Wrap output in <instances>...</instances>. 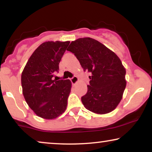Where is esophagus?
<instances>
[{
	"label": "esophagus",
	"instance_id": "esophagus-1",
	"mask_svg": "<svg viewBox=\"0 0 152 152\" xmlns=\"http://www.w3.org/2000/svg\"><path fill=\"white\" fill-rule=\"evenodd\" d=\"M70 81H71V83L72 84H75L76 83H77V82L79 81V79L77 77L74 76L73 77H72L71 79H70Z\"/></svg>",
	"mask_w": 152,
	"mask_h": 152
}]
</instances>
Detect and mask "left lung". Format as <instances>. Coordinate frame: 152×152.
I'll list each match as a JSON object with an SVG mask.
<instances>
[{"label":"left lung","instance_id":"obj_1","mask_svg":"<svg viewBox=\"0 0 152 152\" xmlns=\"http://www.w3.org/2000/svg\"><path fill=\"white\" fill-rule=\"evenodd\" d=\"M67 50L75 55L84 71L91 73L88 91L82 97L84 107L97 114L113 111L121 101L126 84V70L120 58L90 37L72 41Z\"/></svg>","mask_w":152,"mask_h":152}]
</instances>
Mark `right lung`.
I'll use <instances>...</instances> for the list:
<instances>
[{"mask_svg": "<svg viewBox=\"0 0 152 152\" xmlns=\"http://www.w3.org/2000/svg\"><path fill=\"white\" fill-rule=\"evenodd\" d=\"M70 41H46L35 50L21 75L23 94L39 117L55 119L66 111L71 89L69 80H56L59 64Z\"/></svg>", "mask_w": 152, "mask_h": 152, "instance_id": "1", "label": "right lung"}]
</instances>
